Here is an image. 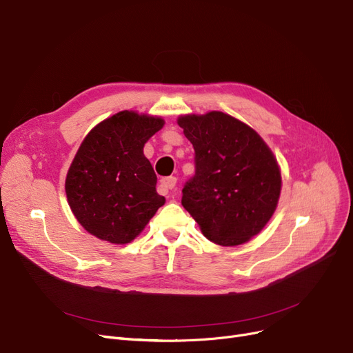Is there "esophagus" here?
Returning a JSON list of instances; mask_svg holds the SVG:
<instances>
[{
	"label": "esophagus",
	"mask_w": 353,
	"mask_h": 353,
	"mask_svg": "<svg viewBox=\"0 0 353 353\" xmlns=\"http://www.w3.org/2000/svg\"><path fill=\"white\" fill-rule=\"evenodd\" d=\"M175 185H176V178L175 176L162 178L161 182H159V192L161 194H168L175 188Z\"/></svg>",
	"instance_id": "34e87169"
}]
</instances>
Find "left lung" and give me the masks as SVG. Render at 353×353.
I'll return each mask as SVG.
<instances>
[{"mask_svg": "<svg viewBox=\"0 0 353 353\" xmlns=\"http://www.w3.org/2000/svg\"><path fill=\"white\" fill-rule=\"evenodd\" d=\"M178 125L195 150V175L182 205L204 236L224 247L247 243L274 214L281 174L259 133L223 112L182 114Z\"/></svg>", "mask_w": 353, "mask_h": 353, "instance_id": "1", "label": "left lung"}]
</instances>
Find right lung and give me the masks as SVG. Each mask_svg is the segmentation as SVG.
Returning a JSON list of instances; mask_svg holds the SVG:
<instances>
[{
	"instance_id": "add662e5",
	"label": "right lung",
	"mask_w": 353,
	"mask_h": 353,
	"mask_svg": "<svg viewBox=\"0 0 353 353\" xmlns=\"http://www.w3.org/2000/svg\"><path fill=\"white\" fill-rule=\"evenodd\" d=\"M165 125L158 116L122 110L83 139L67 171L65 195L80 225L99 240L128 244L165 198L143 146Z\"/></svg>"
}]
</instances>
